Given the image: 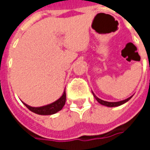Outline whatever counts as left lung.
<instances>
[{
	"mask_svg": "<svg viewBox=\"0 0 150 150\" xmlns=\"http://www.w3.org/2000/svg\"><path fill=\"white\" fill-rule=\"evenodd\" d=\"M92 94H93V96H94V97L96 98V100L100 104H102V105H104V106H107V107H116V106H120V105H121V104L126 103L127 101H129V100L132 97V96H130V97L128 98V99L124 100L119 101V102H108V101L102 100H100V99H99V98H98L97 96L93 93V91H92Z\"/></svg>",
	"mask_w": 150,
	"mask_h": 150,
	"instance_id": "1",
	"label": "left lung"
}]
</instances>
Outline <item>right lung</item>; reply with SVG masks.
I'll return each mask as SVG.
<instances>
[{
  "label": "right lung",
  "mask_w": 150,
  "mask_h": 150,
  "mask_svg": "<svg viewBox=\"0 0 150 150\" xmlns=\"http://www.w3.org/2000/svg\"><path fill=\"white\" fill-rule=\"evenodd\" d=\"M66 103V90L63 92V94L61 97L59 98L58 100L54 101V103L50 104H47L42 107H31L29 106L26 104H23L25 105V107L27 108L28 109H30L31 112L38 114V115H52L54 113L58 112L59 111L62 110L63 106L65 105Z\"/></svg>",
  "instance_id": "add662e5"
}]
</instances>
